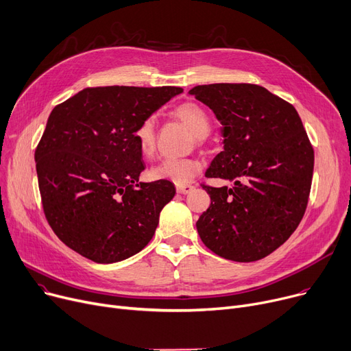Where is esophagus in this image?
<instances>
[{"instance_id":"obj_1","label":"esophagus","mask_w":351,"mask_h":351,"mask_svg":"<svg viewBox=\"0 0 351 351\" xmlns=\"http://www.w3.org/2000/svg\"><path fill=\"white\" fill-rule=\"evenodd\" d=\"M176 190L178 194H189L194 190V187L189 184H178V185H176Z\"/></svg>"}]
</instances>
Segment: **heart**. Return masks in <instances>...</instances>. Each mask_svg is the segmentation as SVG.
I'll list each match as a JSON object with an SVG mask.
<instances>
[{
  "label": "heart",
  "instance_id": "obj_1",
  "mask_svg": "<svg viewBox=\"0 0 351 351\" xmlns=\"http://www.w3.org/2000/svg\"><path fill=\"white\" fill-rule=\"evenodd\" d=\"M174 116L185 123L198 140H202L211 130V119L199 105L193 101L182 103L174 109ZM133 137L137 149L144 157H150L156 150V120L146 117L134 129ZM201 170L195 158H162L150 170L153 180H169L178 184L190 182Z\"/></svg>",
  "mask_w": 351,
  "mask_h": 351
}]
</instances>
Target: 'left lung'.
<instances>
[{
    "instance_id": "left-lung-1",
    "label": "left lung",
    "mask_w": 351,
    "mask_h": 351,
    "mask_svg": "<svg viewBox=\"0 0 351 351\" xmlns=\"http://www.w3.org/2000/svg\"><path fill=\"white\" fill-rule=\"evenodd\" d=\"M189 93L222 125L223 150L205 177L232 182L204 185L211 205L197 221L199 238L221 258L262 259L295 232L307 207L315 152L303 123L291 103L258 85H201Z\"/></svg>"
}]
</instances>
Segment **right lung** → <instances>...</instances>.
Returning <instances> with one entry per match:
<instances>
[{"label": "right lung", "mask_w": 351, "mask_h": 351, "mask_svg": "<svg viewBox=\"0 0 351 351\" xmlns=\"http://www.w3.org/2000/svg\"><path fill=\"white\" fill-rule=\"evenodd\" d=\"M181 88H86L51 112L35 150L40 198L56 237L96 263L140 252L153 238L167 180L140 182L134 129Z\"/></svg>", "instance_id": "right-lung-1"}]
</instances>
